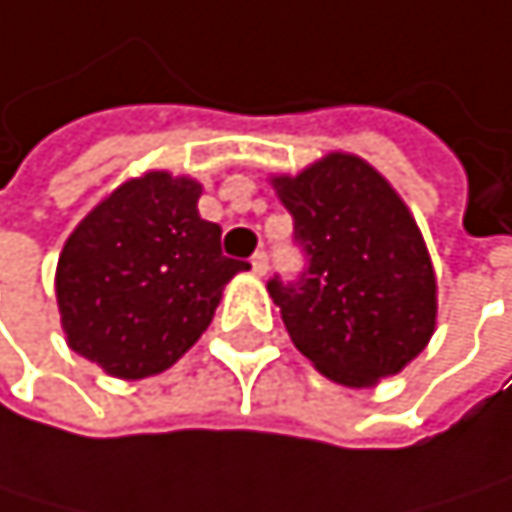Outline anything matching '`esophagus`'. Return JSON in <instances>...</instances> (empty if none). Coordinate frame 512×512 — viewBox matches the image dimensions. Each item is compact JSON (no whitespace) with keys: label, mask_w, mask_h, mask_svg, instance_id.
I'll return each instance as SVG.
<instances>
[{"label":"esophagus","mask_w":512,"mask_h":512,"mask_svg":"<svg viewBox=\"0 0 512 512\" xmlns=\"http://www.w3.org/2000/svg\"><path fill=\"white\" fill-rule=\"evenodd\" d=\"M267 270H270V258H267V251H258L251 258V273L254 276H267Z\"/></svg>","instance_id":"34e87169"}]
</instances>
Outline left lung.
<instances>
[{
    "mask_svg": "<svg viewBox=\"0 0 512 512\" xmlns=\"http://www.w3.org/2000/svg\"><path fill=\"white\" fill-rule=\"evenodd\" d=\"M273 185L306 258L294 279L267 282L294 346L343 385L400 373L428 346L437 318L434 267L404 200L352 154Z\"/></svg>",
    "mask_w": 512,
    "mask_h": 512,
    "instance_id": "8db88e82",
    "label": "left lung"
}]
</instances>
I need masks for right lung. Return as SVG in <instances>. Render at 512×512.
<instances>
[{"instance_id":"right-lung-1","label":"right lung","mask_w":512,"mask_h":512,"mask_svg":"<svg viewBox=\"0 0 512 512\" xmlns=\"http://www.w3.org/2000/svg\"><path fill=\"white\" fill-rule=\"evenodd\" d=\"M200 185L148 172L102 200L66 239L57 303L69 346L105 373L145 379L209 327L224 285L248 270L224 258L221 227L197 212Z\"/></svg>"}]
</instances>
